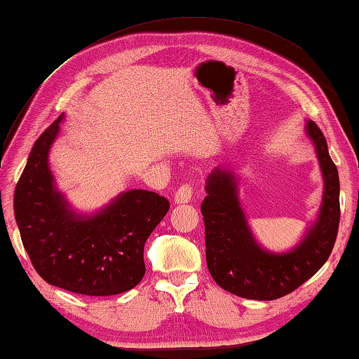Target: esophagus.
<instances>
[{"instance_id":"1","label":"esophagus","mask_w":359,"mask_h":359,"mask_svg":"<svg viewBox=\"0 0 359 359\" xmlns=\"http://www.w3.org/2000/svg\"><path fill=\"white\" fill-rule=\"evenodd\" d=\"M191 197H193V187L185 184V185H180V188L175 191L174 201L175 203H188L191 201Z\"/></svg>"}]
</instances>
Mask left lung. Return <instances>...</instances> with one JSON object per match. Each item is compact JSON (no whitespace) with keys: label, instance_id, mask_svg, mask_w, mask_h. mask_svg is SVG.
<instances>
[{"label":"left lung","instance_id":"left-lung-1","mask_svg":"<svg viewBox=\"0 0 359 359\" xmlns=\"http://www.w3.org/2000/svg\"><path fill=\"white\" fill-rule=\"evenodd\" d=\"M306 134L316 151L324 179L318 217L290 251L274 253L259 245L239 201L238 175L226 166L211 171L202 202L205 255L212 279L226 292L247 299L273 301L309 280L329 259L339 226V177L325 137L311 120Z\"/></svg>","mask_w":359,"mask_h":359}]
</instances>
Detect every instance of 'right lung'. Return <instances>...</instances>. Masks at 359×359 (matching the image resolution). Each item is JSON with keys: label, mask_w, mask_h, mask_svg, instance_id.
<instances>
[{"label": "right lung", "mask_w": 359, "mask_h": 359, "mask_svg": "<svg viewBox=\"0 0 359 359\" xmlns=\"http://www.w3.org/2000/svg\"><path fill=\"white\" fill-rule=\"evenodd\" d=\"M63 118L65 114L38 137L15 188L22 245L50 285L88 296L128 292L144 276V242L170 203L157 193L128 189L93 215L75 211L49 168Z\"/></svg>", "instance_id": "1"}]
</instances>
